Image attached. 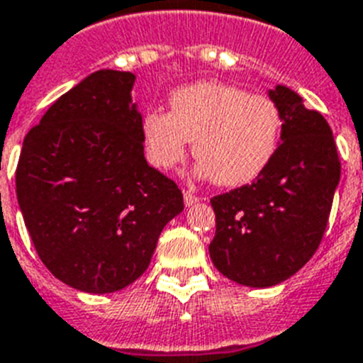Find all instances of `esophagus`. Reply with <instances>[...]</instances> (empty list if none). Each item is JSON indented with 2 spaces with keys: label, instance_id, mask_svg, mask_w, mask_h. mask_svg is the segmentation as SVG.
Listing matches in <instances>:
<instances>
[{
  "label": "esophagus",
  "instance_id": "esophagus-1",
  "mask_svg": "<svg viewBox=\"0 0 363 363\" xmlns=\"http://www.w3.org/2000/svg\"><path fill=\"white\" fill-rule=\"evenodd\" d=\"M196 203H199V197H197L196 194H191V191H184V205H186V207H191V205H196Z\"/></svg>",
  "mask_w": 363,
  "mask_h": 363
}]
</instances>
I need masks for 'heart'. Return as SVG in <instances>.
<instances>
[{
	"mask_svg": "<svg viewBox=\"0 0 363 363\" xmlns=\"http://www.w3.org/2000/svg\"><path fill=\"white\" fill-rule=\"evenodd\" d=\"M147 158L172 169L194 140L199 162L194 175L212 177L220 186H242L272 162L281 135V113L272 99L223 82H197L169 96L167 111H149L141 121Z\"/></svg>",
	"mask_w": 363,
	"mask_h": 363,
	"instance_id": "b5f03b06",
	"label": "heart"
}]
</instances>
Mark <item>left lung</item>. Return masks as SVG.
<instances>
[{
  "instance_id": "obj_1",
  "label": "left lung",
  "mask_w": 363,
  "mask_h": 363,
  "mask_svg": "<svg viewBox=\"0 0 363 363\" xmlns=\"http://www.w3.org/2000/svg\"><path fill=\"white\" fill-rule=\"evenodd\" d=\"M268 99L281 113L272 162L252 184L211 199L212 263L235 284L257 289L281 284L313 257L341 177L325 117L285 85L268 89Z\"/></svg>"
}]
</instances>
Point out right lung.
Instances as JSON below:
<instances>
[{
	"label": "right lung",
	"mask_w": 363,
	"mask_h": 363,
	"mask_svg": "<svg viewBox=\"0 0 363 363\" xmlns=\"http://www.w3.org/2000/svg\"><path fill=\"white\" fill-rule=\"evenodd\" d=\"M134 82L111 69L85 76L22 145L16 197L29 237L50 272L84 293L134 284L184 208L175 182L145 160Z\"/></svg>",
	"instance_id": "add662e5"
}]
</instances>
